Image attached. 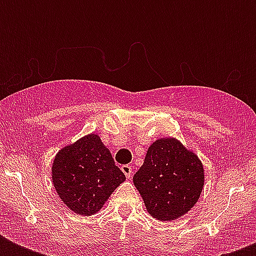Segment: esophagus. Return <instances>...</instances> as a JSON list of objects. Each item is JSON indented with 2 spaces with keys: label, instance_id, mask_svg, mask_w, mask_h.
<instances>
[{
  "label": "esophagus",
  "instance_id": "34e87169",
  "mask_svg": "<svg viewBox=\"0 0 256 256\" xmlns=\"http://www.w3.org/2000/svg\"><path fill=\"white\" fill-rule=\"evenodd\" d=\"M120 170L124 171V174L126 175V178H132V168L130 164H124Z\"/></svg>",
  "mask_w": 256,
  "mask_h": 256
}]
</instances>
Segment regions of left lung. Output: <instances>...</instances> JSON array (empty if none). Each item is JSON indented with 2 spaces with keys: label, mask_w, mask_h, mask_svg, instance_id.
<instances>
[{
  "label": "left lung",
  "mask_w": 256,
  "mask_h": 256,
  "mask_svg": "<svg viewBox=\"0 0 256 256\" xmlns=\"http://www.w3.org/2000/svg\"><path fill=\"white\" fill-rule=\"evenodd\" d=\"M132 180L154 218L174 220L194 207L202 192L204 174L194 152L174 138H164L148 148Z\"/></svg>",
  "instance_id": "8db88e82"
}]
</instances>
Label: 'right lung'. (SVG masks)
Wrapping results in <instances>:
<instances>
[{"label":"right lung","instance_id":"1","mask_svg":"<svg viewBox=\"0 0 256 256\" xmlns=\"http://www.w3.org/2000/svg\"><path fill=\"white\" fill-rule=\"evenodd\" d=\"M52 172L62 202L80 215L96 214L126 179L96 134L60 150Z\"/></svg>","mask_w":256,"mask_h":256}]
</instances>
